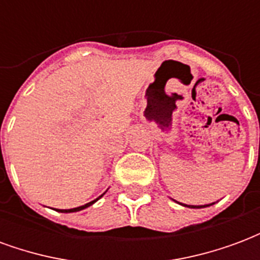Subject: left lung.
Listing matches in <instances>:
<instances>
[{"label": "left lung", "instance_id": "left-lung-1", "mask_svg": "<svg viewBox=\"0 0 260 260\" xmlns=\"http://www.w3.org/2000/svg\"><path fill=\"white\" fill-rule=\"evenodd\" d=\"M175 202H177V201H175ZM177 203H180V202H177ZM180 205H182V206H185V207H191V209H202V207L212 206V205H214V203H210V205H201V206H193V205H184V203H180Z\"/></svg>", "mask_w": 260, "mask_h": 260}]
</instances>
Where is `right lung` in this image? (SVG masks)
Here are the masks:
<instances>
[{
	"instance_id": "obj_1",
	"label": "right lung",
	"mask_w": 260,
	"mask_h": 260,
	"mask_svg": "<svg viewBox=\"0 0 260 260\" xmlns=\"http://www.w3.org/2000/svg\"><path fill=\"white\" fill-rule=\"evenodd\" d=\"M106 192H107V191H106ZM106 192H104V193H106ZM104 193H103V195H104ZM103 195H100V196H99V198H96L94 201H91V202H89V203H86V205H83V206L74 207V209H57V212H61V213H74V212H79V210H83V209H86V207L91 206V205H93L94 202L99 201V199H100V198H102Z\"/></svg>"
}]
</instances>
